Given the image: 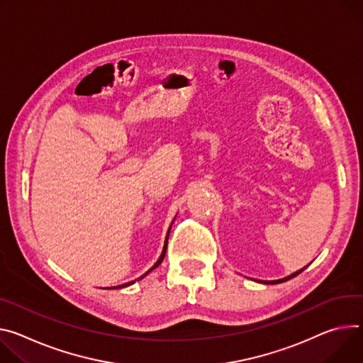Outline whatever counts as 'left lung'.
I'll return each instance as SVG.
<instances>
[{"label":"left lung","instance_id":"left-lung-1","mask_svg":"<svg viewBox=\"0 0 363 363\" xmlns=\"http://www.w3.org/2000/svg\"><path fill=\"white\" fill-rule=\"evenodd\" d=\"M306 268H307V267H306ZM306 268H303V269H306ZM303 269H300V271H296V272L291 274V275H289V277H286V278H282V279H278V281H267L265 284H281V282H284V281H288V279H291V278L296 277V275H298L300 272H303Z\"/></svg>","mask_w":363,"mask_h":363}]
</instances>
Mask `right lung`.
I'll list each match as a JSON object with an SVG mask.
<instances>
[{
    "label": "right lung",
    "instance_id": "1",
    "mask_svg": "<svg viewBox=\"0 0 363 363\" xmlns=\"http://www.w3.org/2000/svg\"><path fill=\"white\" fill-rule=\"evenodd\" d=\"M169 232H171V227H169V230H168V235H167V240H164V246H163V250H162V255H160V257L157 259V262L155 263V265L146 272V274H143L139 279H142L143 277H146L152 269H155V268H157L160 263H162V260H163V257H164V253H167V246H168V238H169ZM131 284H135V281H131V282H125V284H121V285H118V286H111V288H124V286H128V285H131Z\"/></svg>",
    "mask_w": 363,
    "mask_h": 363
}]
</instances>
